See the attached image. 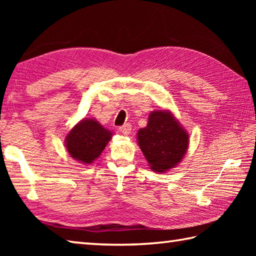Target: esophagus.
I'll use <instances>...</instances> for the list:
<instances>
[{"mask_svg":"<svg viewBox=\"0 0 256 256\" xmlns=\"http://www.w3.org/2000/svg\"><path fill=\"white\" fill-rule=\"evenodd\" d=\"M131 130H132L131 125L126 123V124H124V125H122L121 128H120V132H121L124 135H128L130 133H131Z\"/></svg>","mask_w":256,"mask_h":256,"instance_id":"1","label":"esophagus"}]
</instances>
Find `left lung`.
<instances>
[{"label": "left lung", "mask_w": 256, "mask_h": 256, "mask_svg": "<svg viewBox=\"0 0 256 256\" xmlns=\"http://www.w3.org/2000/svg\"><path fill=\"white\" fill-rule=\"evenodd\" d=\"M138 142L150 170L165 172L182 162L189 146V135L170 111L150 112L145 128L138 132Z\"/></svg>", "instance_id": "obj_1"}]
</instances>
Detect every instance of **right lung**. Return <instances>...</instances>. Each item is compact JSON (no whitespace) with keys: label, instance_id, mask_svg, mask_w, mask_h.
Listing matches in <instances>:
<instances>
[{"label":"right lung","instance_id":"1","mask_svg":"<svg viewBox=\"0 0 256 256\" xmlns=\"http://www.w3.org/2000/svg\"><path fill=\"white\" fill-rule=\"evenodd\" d=\"M111 138L112 132L96 120L84 118L68 133L64 145L74 160L86 165L101 155Z\"/></svg>","mask_w":256,"mask_h":256}]
</instances>
